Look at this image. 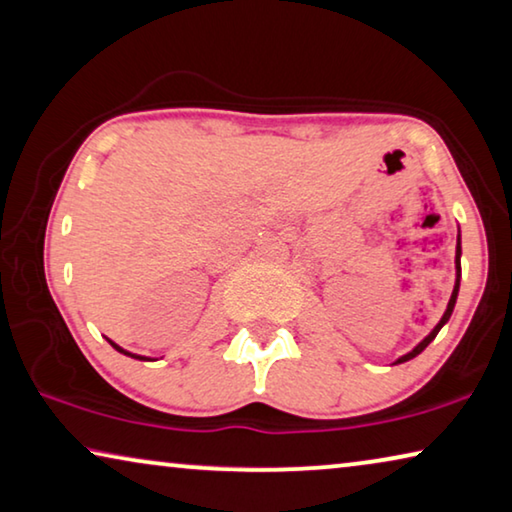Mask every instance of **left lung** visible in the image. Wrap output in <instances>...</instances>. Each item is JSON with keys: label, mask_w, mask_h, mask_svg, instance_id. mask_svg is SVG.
I'll list each match as a JSON object with an SVG mask.
<instances>
[{"label": "left lung", "mask_w": 512, "mask_h": 512, "mask_svg": "<svg viewBox=\"0 0 512 512\" xmlns=\"http://www.w3.org/2000/svg\"><path fill=\"white\" fill-rule=\"evenodd\" d=\"M460 255H462V246H460V234H457V248H455V287H453V294H451V301H448V308H446V312H444V317L439 319V324L434 326V329L430 331V335H425V338L418 342V345L411 349L409 354H404V356H400L398 361L395 363H404V361H409V358H414V356H418L423 352V349L430 345V342L437 338V333L441 331V326H444L448 319H451V315H453V308H455V301H457V292H460V276H462V266H460Z\"/></svg>", "instance_id": "left-lung-1"}]
</instances>
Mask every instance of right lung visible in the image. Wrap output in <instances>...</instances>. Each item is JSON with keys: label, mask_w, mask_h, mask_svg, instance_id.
Returning a JSON list of instances; mask_svg holds the SVG:
<instances>
[{"label": "right lung", "mask_w": 512, "mask_h": 512, "mask_svg": "<svg viewBox=\"0 0 512 512\" xmlns=\"http://www.w3.org/2000/svg\"><path fill=\"white\" fill-rule=\"evenodd\" d=\"M110 342V345L114 347V349H117V352H121V354H126V356H131V358H140V361H149V358L147 356H137V354H131V352H126V349H121L119 345H114V342L112 340H108Z\"/></svg>", "instance_id": "add662e5"}]
</instances>
